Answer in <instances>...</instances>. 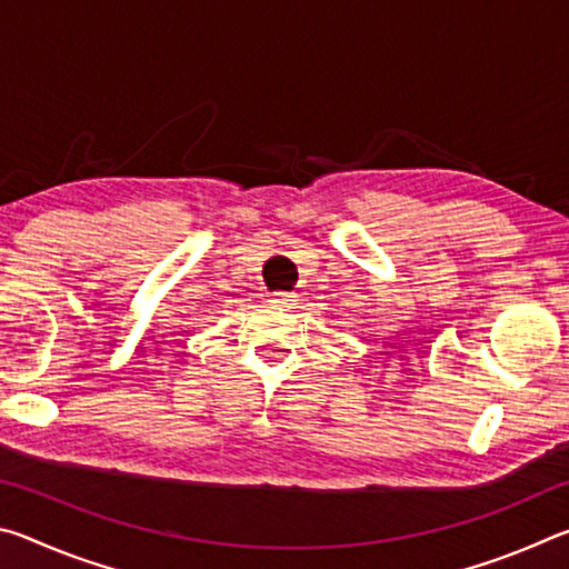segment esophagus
I'll return each mask as SVG.
<instances>
[{
	"label": "esophagus",
	"instance_id": "34e87169",
	"mask_svg": "<svg viewBox=\"0 0 569 569\" xmlns=\"http://www.w3.org/2000/svg\"><path fill=\"white\" fill-rule=\"evenodd\" d=\"M293 301H296V296H291V293H283V291L271 293V306H276V308H291Z\"/></svg>",
	"mask_w": 569,
	"mask_h": 569
}]
</instances>
